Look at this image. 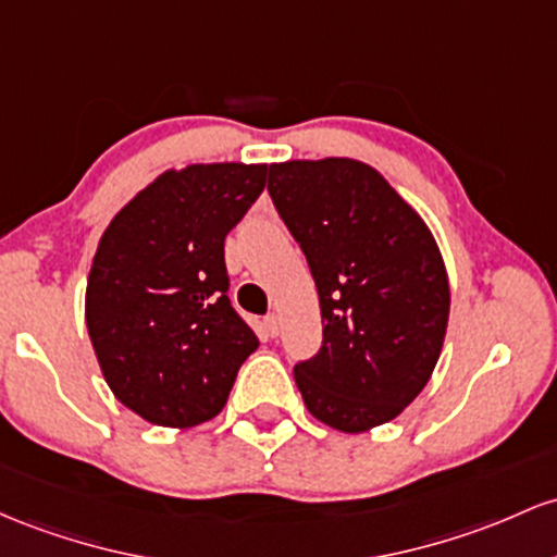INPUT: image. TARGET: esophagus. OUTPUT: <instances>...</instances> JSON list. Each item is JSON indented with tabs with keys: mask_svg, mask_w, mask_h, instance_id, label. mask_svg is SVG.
<instances>
[{
	"mask_svg": "<svg viewBox=\"0 0 557 557\" xmlns=\"http://www.w3.org/2000/svg\"><path fill=\"white\" fill-rule=\"evenodd\" d=\"M262 326H265L268 336H276L278 334V315H276V312H268V315L262 318Z\"/></svg>",
	"mask_w": 557,
	"mask_h": 557,
	"instance_id": "obj_1",
	"label": "esophagus"
}]
</instances>
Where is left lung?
Here are the masks:
<instances>
[{
	"instance_id": "obj_1",
	"label": "left lung",
	"mask_w": 557,
	"mask_h": 557,
	"mask_svg": "<svg viewBox=\"0 0 557 557\" xmlns=\"http://www.w3.org/2000/svg\"><path fill=\"white\" fill-rule=\"evenodd\" d=\"M268 195L308 260L323 345L295 366L318 421L358 434L421 395L449 315L445 262L421 215L358 160L268 168Z\"/></svg>"
}]
</instances>
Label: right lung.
<instances>
[{
	"mask_svg": "<svg viewBox=\"0 0 557 557\" xmlns=\"http://www.w3.org/2000/svg\"><path fill=\"white\" fill-rule=\"evenodd\" d=\"M268 165L168 171L112 218L86 284V326L112 395L144 421L189 429L226 405L258 336L228 299L223 242Z\"/></svg>",
	"mask_w": 557,
	"mask_h": 557,
	"instance_id": "add662e5",
	"label": "right lung"
}]
</instances>
